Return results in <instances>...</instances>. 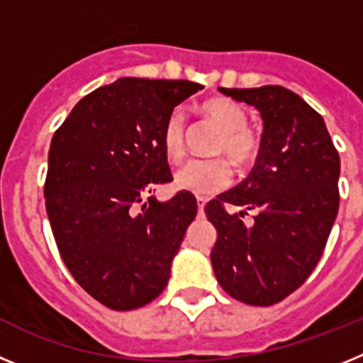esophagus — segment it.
<instances>
[{
    "instance_id": "esophagus-1",
    "label": "esophagus",
    "mask_w": 363,
    "mask_h": 363,
    "mask_svg": "<svg viewBox=\"0 0 363 363\" xmlns=\"http://www.w3.org/2000/svg\"><path fill=\"white\" fill-rule=\"evenodd\" d=\"M196 203H198V214H200V216H203V207H205V203H207V198L198 196Z\"/></svg>"
}]
</instances>
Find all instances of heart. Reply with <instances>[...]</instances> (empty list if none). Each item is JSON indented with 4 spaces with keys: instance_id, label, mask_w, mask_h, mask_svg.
<instances>
[{
    "instance_id": "b5f03b06",
    "label": "heart",
    "mask_w": 363,
    "mask_h": 363,
    "mask_svg": "<svg viewBox=\"0 0 363 363\" xmlns=\"http://www.w3.org/2000/svg\"><path fill=\"white\" fill-rule=\"evenodd\" d=\"M201 112L221 129L214 152L227 154L238 167H249L259 154V136L247 125V112L242 105L227 98L207 99ZM162 149L169 162L176 163L185 154V116L179 108L167 116L162 129ZM233 178L230 163L225 158L189 160L174 174V185L182 191L209 196L229 185Z\"/></svg>"
}]
</instances>
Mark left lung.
<instances>
[{
  "label": "left lung",
  "instance_id": "1",
  "mask_svg": "<svg viewBox=\"0 0 363 363\" xmlns=\"http://www.w3.org/2000/svg\"><path fill=\"white\" fill-rule=\"evenodd\" d=\"M255 105L264 120L262 147L251 174L205 205L216 227L214 274L227 294L249 306H272L314 271L338 214L340 156L325 121L280 85L223 89ZM227 204L256 210L251 226Z\"/></svg>",
  "mask_w": 363,
  "mask_h": 363
}]
</instances>
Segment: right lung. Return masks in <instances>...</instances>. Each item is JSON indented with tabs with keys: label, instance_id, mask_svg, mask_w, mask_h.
I'll return each mask as SVG.
<instances>
[{
	"label": "right lung",
	"instance_id": "add662e5",
	"mask_svg": "<svg viewBox=\"0 0 363 363\" xmlns=\"http://www.w3.org/2000/svg\"><path fill=\"white\" fill-rule=\"evenodd\" d=\"M201 89L120 78L79 99L54 133L43 189L54 240L74 280L108 309L160 296L196 216L191 192L169 201L149 192L172 182L162 149L167 116Z\"/></svg>",
	"mask_w": 363,
	"mask_h": 363
}]
</instances>
